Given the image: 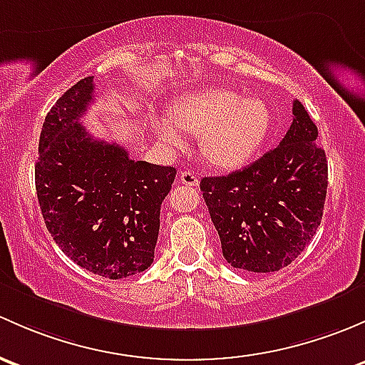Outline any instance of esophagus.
Returning <instances> with one entry per match:
<instances>
[{
  "label": "esophagus",
  "mask_w": 365,
  "mask_h": 365,
  "mask_svg": "<svg viewBox=\"0 0 365 365\" xmlns=\"http://www.w3.org/2000/svg\"><path fill=\"white\" fill-rule=\"evenodd\" d=\"M179 182L184 184V186H198V175L197 172L193 170H182L181 174H179Z\"/></svg>",
  "instance_id": "esophagus-1"
}]
</instances>
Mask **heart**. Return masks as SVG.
<instances>
[{
    "label": "heart",
    "mask_w": 365,
    "mask_h": 365,
    "mask_svg": "<svg viewBox=\"0 0 365 365\" xmlns=\"http://www.w3.org/2000/svg\"><path fill=\"white\" fill-rule=\"evenodd\" d=\"M172 118H153L156 135L168 145L181 144V130L202 133L204 156L220 168L251 160L270 130V112L260 98H242L232 88H207L172 105Z\"/></svg>",
    "instance_id": "obj_1"
}]
</instances>
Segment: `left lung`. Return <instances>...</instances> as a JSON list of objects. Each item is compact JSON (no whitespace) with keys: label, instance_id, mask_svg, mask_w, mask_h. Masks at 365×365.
<instances>
[{"label":"left lung","instance_id":"left-lung-1","mask_svg":"<svg viewBox=\"0 0 365 365\" xmlns=\"http://www.w3.org/2000/svg\"><path fill=\"white\" fill-rule=\"evenodd\" d=\"M318 128L299 100L279 145L228 175L204 178L200 190L225 260L250 272H274L304 251L322 223L329 184Z\"/></svg>","mask_w":365,"mask_h":365}]
</instances>
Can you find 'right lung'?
Returning a JSON list of instances; mask_svg holds the SVG:
<instances>
[{"instance_id": "obj_1", "label": "right lung", "mask_w": 365, "mask_h": 365, "mask_svg": "<svg viewBox=\"0 0 365 365\" xmlns=\"http://www.w3.org/2000/svg\"><path fill=\"white\" fill-rule=\"evenodd\" d=\"M93 77L71 86L48 110L35 184L48 234L82 269L123 279L155 260L161 202L174 167L135 161L119 144L93 138L81 118L95 96Z\"/></svg>"}]
</instances>
